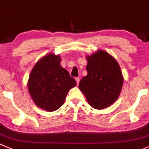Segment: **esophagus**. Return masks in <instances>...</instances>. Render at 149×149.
<instances>
[{"instance_id": "esophagus-1", "label": "esophagus", "mask_w": 149, "mask_h": 149, "mask_svg": "<svg viewBox=\"0 0 149 149\" xmlns=\"http://www.w3.org/2000/svg\"><path fill=\"white\" fill-rule=\"evenodd\" d=\"M75 80H76V81H77V84H79V81H80V79H79V77H76V78H75Z\"/></svg>"}]
</instances>
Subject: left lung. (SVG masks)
Listing matches in <instances>:
<instances>
[{"label":"left lung","mask_w":149,"mask_h":149,"mask_svg":"<svg viewBox=\"0 0 149 149\" xmlns=\"http://www.w3.org/2000/svg\"><path fill=\"white\" fill-rule=\"evenodd\" d=\"M87 60V75L79 81V88L91 107L103 109L118 99L124 77L119 63L106 51H97Z\"/></svg>","instance_id":"obj_1"}]
</instances>
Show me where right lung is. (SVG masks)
Instances as JSON below:
<instances>
[{
	"mask_svg": "<svg viewBox=\"0 0 149 149\" xmlns=\"http://www.w3.org/2000/svg\"><path fill=\"white\" fill-rule=\"evenodd\" d=\"M61 57L49 53L38 60L33 67L28 88L33 102L47 111L58 109L65 102L69 90L77 82L60 65Z\"/></svg>",
	"mask_w": 149,
	"mask_h": 149,
	"instance_id": "add662e5",
	"label": "right lung"
}]
</instances>
